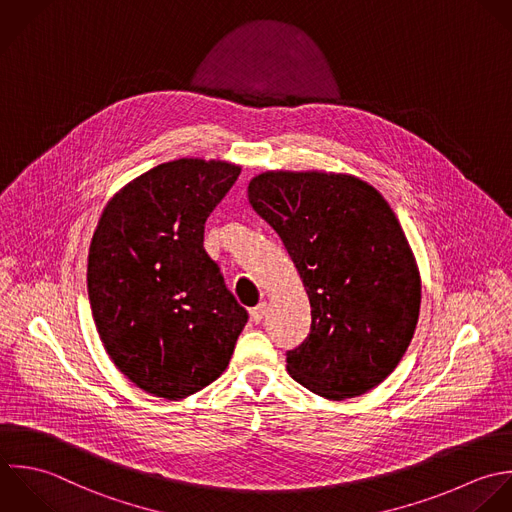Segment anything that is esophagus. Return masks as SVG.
Masks as SVG:
<instances>
[{"mask_svg": "<svg viewBox=\"0 0 512 512\" xmlns=\"http://www.w3.org/2000/svg\"><path fill=\"white\" fill-rule=\"evenodd\" d=\"M265 313H267V303H259L257 307L251 309V319H253L255 323H261L263 317H265Z\"/></svg>", "mask_w": 512, "mask_h": 512, "instance_id": "1", "label": "esophagus"}]
</instances>
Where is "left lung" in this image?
Masks as SVG:
<instances>
[{
  "instance_id": "left-lung-1",
  "label": "left lung",
  "mask_w": 512,
  "mask_h": 512,
  "mask_svg": "<svg viewBox=\"0 0 512 512\" xmlns=\"http://www.w3.org/2000/svg\"><path fill=\"white\" fill-rule=\"evenodd\" d=\"M249 203L281 237L311 303V333L287 351L289 375L343 401L383 383L419 321L421 277L389 203L353 175L267 171Z\"/></svg>"
}]
</instances>
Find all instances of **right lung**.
Masks as SVG:
<instances>
[{
	"label": "right lung",
	"mask_w": 512,
	"mask_h": 512,
	"mask_svg": "<svg viewBox=\"0 0 512 512\" xmlns=\"http://www.w3.org/2000/svg\"><path fill=\"white\" fill-rule=\"evenodd\" d=\"M241 167L177 159L125 185L91 239L87 293L101 343L139 389L169 401L213 383L249 315L203 247Z\"/></svg>",
	"instance_id": "add662e5"
}]
</instances>
